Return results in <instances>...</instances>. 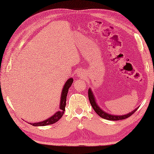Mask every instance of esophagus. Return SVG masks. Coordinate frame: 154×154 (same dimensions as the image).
Here are the masks:
<instances>
[{
    "mask_svg": "<svg viewBox=\"0 0 154 154\" xmlns=\"http://www.w3.org/2000/svg\"><path fill=\"white\" fill-rule=\"evenodd\" d=\"M78 76H81H81H82V74H81V73H79V74H78Z\"/></svg>",
    "mask_w": 154,
    "mask_h": 154,
    "instance_id": "1",
    "label": "esophagus"
}]
</instances>
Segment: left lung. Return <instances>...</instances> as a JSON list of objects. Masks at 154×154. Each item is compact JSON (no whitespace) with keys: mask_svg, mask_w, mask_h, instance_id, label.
Instances as JSON below:
<instances>
[{"mask_svg":"<svg viewBox=\"0 0 154 154\" xmlns=\"http://www.w3.org/2000/svg\"><path fill=\"white\" fill-rule=\"evenodd\" d=\"M88 98H89L90 104H91V106L92 108H93L94 111H95V112L97 113V114L100 116L101 118H102V119H106V120H109V121H119V120L125 119L128 117L131 116L137 111V109H136L135 110H134L132 112L128 113V114L123 115V116L110 115V114H109V113L103 111L102 109H100V107L97 106V104L95 102V100H94V97L93 94H92V92L90 89H89V90H88Z\"/></svg>","mask_w":154,"mask_h":154,"instance_id":"8db88e82","label":"left lung"}]
</instances>
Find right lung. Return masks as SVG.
Returning <instances> with one entry per match:
<instances>
[{
	"mask_svg": "<svg viewBox=\"0 0 154 154\" xmlns=\"http://www.w3.org/2000/svg\"><path fill=\"white\" fill-rule=\"evenodd\" d=\"M73 79H69L68 81L66 82L65 85L64 86V88L62 90V97H61V102H60V111H57L55 114L52 116V117H50V119H48L45 121L40 122V123H30L33 126H45L48 125H51V124L55 123L56 122H57L62 117L64 112L65 111V106H66V96L67 93H68L69 88L71 87V84L73 83Z\"/></svg>",
	"mask_w": 154,
	"mask_h": 154,
	"instance_id": "1",
	"label": "right lung"
}]
</instances>
